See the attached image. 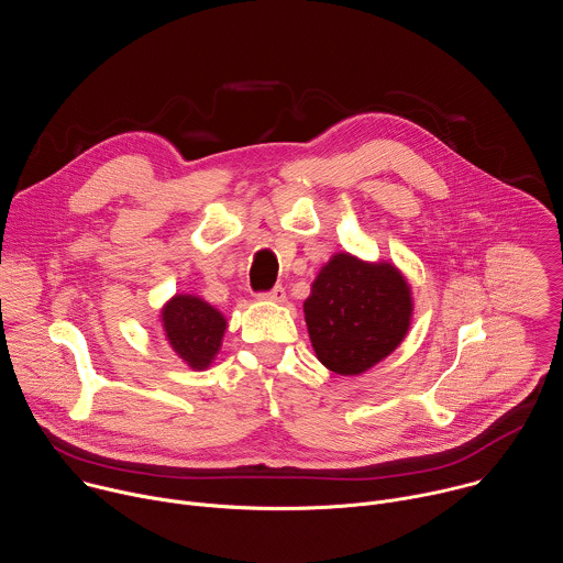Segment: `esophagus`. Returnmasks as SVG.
I'll use <instances>...</instances> for the list:
<instances>
[{
  "label": "esophagus",
  "mask_w": 563,
  "mask_h": 563,
  "mask_svg": "<svg viewBox=\"0 0 563 563\" xmlns=\"http://www.w3.org/2000/svg\"><path fill=\"white\" fill-rule=\"evenodd\" d=\"M263 300H272V302H285V289L280 287V285H276L274 289H269V291H263V294H258Z\"/></svg>",
  "instance_id": "1"
}]
</instances>
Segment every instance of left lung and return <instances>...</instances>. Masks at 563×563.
<instances>
[{
    "mask_svg": "<svg viewBox=\"0 0 563 563\" xmlns=\"http://www.w3.org/2000/svg\"><path fill=\"white\" fill-rule=\"evenodd\" d=\"M302 309L318 361L341 376H356L406 339L412 291L389 263L336 254L316 276Z\"/></svg>",
    "mask_w": 563,
    "mask_h": 563,
    "instance_id": "1",
    "label": "left lung"
}]
</instances>
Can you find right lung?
I'll return each mask as SVG.
<instances>
[{"label":"right lung","instance_id":"right-lung-1","mask_svg":"<svg viewBox=\"0 0 563 563\" xmlns=\"http://www.w3.org/2000/svg\"><path fill=\"white\" fill-rule=\"evenodd\" d=\"M163 330L172 350L191 369H205L220 350L227 320L202 298L178 294L163 307Z\"/></svg>","mask_w":563,"mask_h":563}]
</instances>
